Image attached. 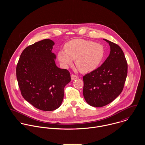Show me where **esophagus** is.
Returning <instances> with one entry per match:
<instances>
[{
	"instance_id": "1",
	"label": "esophagus",
	"mask_w": 145,
	"mask_h": 145,
	"mask_svg": "<svg viewBox=\"0 0 145 145\" xmlns=\"http://www.w3.org/2000/svg\"><path fill=\"white\" fill-rule=\"evenodd\" d=\"M71 78L72 80H75V79H78V76L75 75H74V74H71Z\"/></svg>"
}]
</instances>
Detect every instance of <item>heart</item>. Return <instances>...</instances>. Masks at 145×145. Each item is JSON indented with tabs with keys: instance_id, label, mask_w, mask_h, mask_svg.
<instances>
[{
	"instance_id": "heart-1",
	"label": "heart",
	"mask_w": 145,
	"mask_h": 145,
	"mask_svg": "<svg viewBox=\"0 0 145 145\" xmlns=\"http://www.w3.org/2000/svg\"><path fill=\"white\" fill-rule=\"evenodd\" d=\"M65 48V50H60L57 54L58 59L63 66L67 67L75 60L76 67L84 72L97 69L104 56V48L101 44L83 39L67 42Z\"/></svg>"
}]
</instances>
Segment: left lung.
Listing matches in <instances>:
<instances>
[{"instance_id":"left-lung-1","label":"left lung","mask_w":145,"mask_h":145,"mask_svg":"<svg viewBox=\"0 0 145 145\" xmlns=\"http://www.w3.org/2000/svg\"><path fill=\"white\" fill-rule=\"evenodd\" d=\"M110 48L103 64L83 76V95L86 103L102 107L113 102L122 91L127 75V62L121 48L104 39Z\"/></svg>"}]
</instances>
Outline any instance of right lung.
<instances>
[{
	"instance_id": "right-lung-1",
	"label": "right lung",
	"mask_w": 145,
	"mask_h": 145,
	"mask_svg": "<svg viewBox=\"0 0 145 145\" xmlns=\"http://www.w3.org/2000/svg\"><path fill=\"white\" fill-rule=\"evenodd\" d=\"M54 42L44 39L27 47L16 68L17 79L23 97L44 111L57 109L62 103L64 88L71 81L69 71L59 68L52 52Z\"/></svg>"
}]
</instances>
